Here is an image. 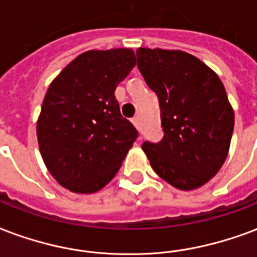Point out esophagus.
<instances>
[{
	"mask_svg": "<svg viewBox=\"0 0 257 257\" xmlns=\"http://www.w3.org/2000/svg\"><path fill=\"white\" fill-rule=\"evenodd\" d=\"M132 124L135 125V128H136L137 131H140V118H139V117H133Z\"/></svg>",
	"mask_w": 257,
	"mask_h": 257,
	"instance_id": "34e87169",
	"label": "esophagus"
}]
</instances>
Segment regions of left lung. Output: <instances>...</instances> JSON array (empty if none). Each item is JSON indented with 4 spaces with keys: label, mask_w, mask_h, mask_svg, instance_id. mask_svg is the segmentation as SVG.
I'll use <instances>...</instances> for the list:
<instances>
[{
    "label": "left lung",
    "mask_w": 257,
    "mask_h": 257,
    "mask_svg": "<svg viewBox=\"0 0 257 257\" xmlns=\"http://www.w3.org/2000/svg\"><path fill=\"white\" fill-rule=\"evenodd\" d=\"M137 67L159 97L163 140L143 151L158 175L179 190L210 181L228 158L234 111L218 75L185 51H136Z\"/></svg>",
    "instance_id": "left-lung-1"
}]
</instances>
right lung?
<instances>
[{"mask_svg": "<svg viewBox=\"0 0 257 257\" xmlns=\"http://www.w3.org/2000/svg\"><path fill=\"white\" fill-rule=\"evenodd\" d=\"M135 66L132 48L90 50L51 82L37 143L47 170L64 189L97 193L120 170L137 131L121 115L114 91Z\"/></svg>", "mask_w": 257, "mask_h": 257, "instance_id": "right-lung-1", "label": "right lung"}]
</instances>
